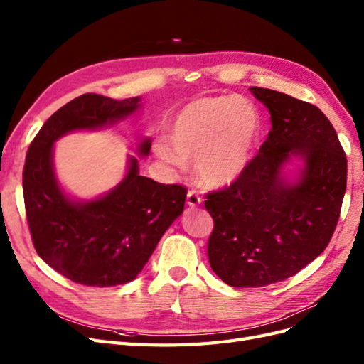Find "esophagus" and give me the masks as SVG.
I'll return each mask as SVG.
<instances>
[{
  "instance_id": "1",
  "label": "esophagus",
  "mask_w": 364,
  "mask_h": 364,
  "mask_svg": "<svg viewBox=\"0 0 364 364\" xmlns=\"http://www.w3.org/2000/svg\"><path fill=\"white\" fill-rule=\"evenodd\" d=\"M186 203H188V206H199L200 203H202V199H200V196L197 194L194 190H191V191H188V194H186Z\"/></svg>"
}]
</instances>
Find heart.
<instances>
[{
	"label": "heart",
	"instance_id": "heart-1",
	"mask_svg": "<svg viewBox=\"0 0 364 364\" xmlns=\"http://www.w3.org/2000/svg\"><path fill=\"white\" fill-rule=\"evenodd\" d=\"M161 158L171 164L194 161L196 173L209 186L238 181L255 156L261 138L258 107L245 97H205L185 105L167 129Z\"/></svg>",
	"mask_w": 364,
	"mask_h": 364
}]
</instances>
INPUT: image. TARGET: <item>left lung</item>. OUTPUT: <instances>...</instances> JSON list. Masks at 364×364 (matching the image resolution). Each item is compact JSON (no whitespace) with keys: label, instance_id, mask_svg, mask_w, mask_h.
Wrapping results in <instances>:
<instances>
[{"label":"left lung","instance_id":"8db88e82","mask_svg":"<svg viewBox=\"0 0 364 364\" xmlns=\"http://www.w3.org/2000/svg\"><path fill=\"white\" fill-rule=\"evenodd\" d=\"M250 92L269 109L272 129L243 176L206 196L214 220L208 258L232 287L287 279L328 246L346 190L348 162L321 109L266 87ZM301 162L293 178L283 173Z\"/></svg>","mask_w":364,"mask_h":364}]
</instances>
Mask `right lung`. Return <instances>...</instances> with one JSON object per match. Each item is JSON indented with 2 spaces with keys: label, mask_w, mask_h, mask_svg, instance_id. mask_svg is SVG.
<instances>
[{
  "label": "right lung",
  "mask_w": 364,
  "mask_h": 364,
  "mask_svg": "<svg viewBox=\"0 0 364 364\" xmlns=\"http://www.w3.org/2000/svg\"><path fill=\"white\" fill-rule=\"evenodd\" d=\"M139 107V97L83 94L54 112L28 147L23 190L33 245L50 267L77 284L112 287L134 281L183 213V186L141 176L135 156L127 159L124 179L91 200L73 199L56 178L53 151L59 138L114 126ZM150 147V138H141L138 155L149 156Z\"/></svg>",
  "instance_id": "right-lung-1"
}]
</instances>
